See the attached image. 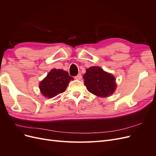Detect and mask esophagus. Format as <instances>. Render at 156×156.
Here are the masks:
<instances>
[{"mask_svg":"<svg viewBox=\"0 0 156 156\" xmlns=\"http://www.w3.org/2000/svg\"><path fill=\"white\" fill-rule=\"evenodd\" d=\"M81 78H82V75L81 73H79L77 75H76V76L75 77V79L77 80H80Z\"/></svg>","mask_w":156,"mask_h":156,"instance_id":"esophagus-1","label":"esophagus"}]
</instances>
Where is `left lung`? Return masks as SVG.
<instances>
[{"mask_svg": "<svg viewBox=\"0 0 156 156\" xmlns=\"http://www.w3.org/2000/svg\"><path fill=\"white\" fill-rule=\"evenodd\" d=\"M83 79L88 90L99 97L106 98L110 96L116 88L115 77L98 66H92L86 69Z\"/></svg>", "mask_w": 156, "mask_h": 156, "instance_id": "obj_1", "label": "left lung"}]
</instances>
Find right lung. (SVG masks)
<instances>
[{
	"instance_id": "1",
	"label": "right lung",
	"mask_w": 156,
	"mask_h": 156,
	"mask_svg": "<svg viewBox=\"0 0 156 156\" xmlns=\"http://www.w3.org/2000/svg\"><path fill=\"white\" fill-rule=\"evenodd\" d=\"M73 78L69 73L60 69H53L47 77L40 82L39 88L42 95L51 98L64 92L71 80Z\"/></svg>"
}]
</instances>
